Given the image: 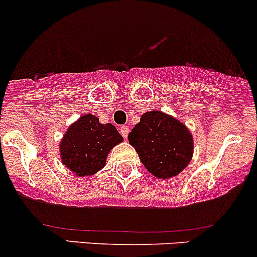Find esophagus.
Here are the masks:
<instances>
[{
  "label": "esophagus",
  "instance_id": "obj_1",
  "mask_svg": "<svg viewBox=\"0 0 257 257\" xmlns=\"http://www.w3.org/2000/svg\"><path fill=\"white\" fill-rule=\"evenodd\" d=\"M128 132H130V127L127 125H123V126H121V128H120V134L122 135V137H127V135H128Z\"/></svg>",
  "mask_w": 257,
  "mask_h": 257
}]
</instances>
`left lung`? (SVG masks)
<instances>
[{
  "mask_svg": "<svg viewBox=\"0 0 257 257\" xmlns=\"http://www.w3.org/2000/svg\"><path fill=\"white\" fill-rule=\"evenodd\" d=\"M127 139L142 165L157 178L177 176L192 160L190 132L181 121L161 111L144 113Z\"/></svg>",
  "mask_w": 257,
  "mask_h": 257,
  "instance_id": "8db88e82",
  "label": "left lung"
}]
</instances>
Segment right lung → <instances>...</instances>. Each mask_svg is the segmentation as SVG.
Masks as SVG:
<instances>
[{"label":"right lung","mask_w":257,"mask_h":257,"mask_svg":"<svg viewBox=\"0 0 257 257\" xmlns=\"http://www.w3.org/2000/svg\"><path fill=\"white\" fill-rule=\"evenodd\" d=\"M123 139L111 123L99 122L91 113L81 116L60 142L63 165L79 177L96 173L105 166L111 148Z\"/></svg>","instance_id":"1"}]
</instances>
